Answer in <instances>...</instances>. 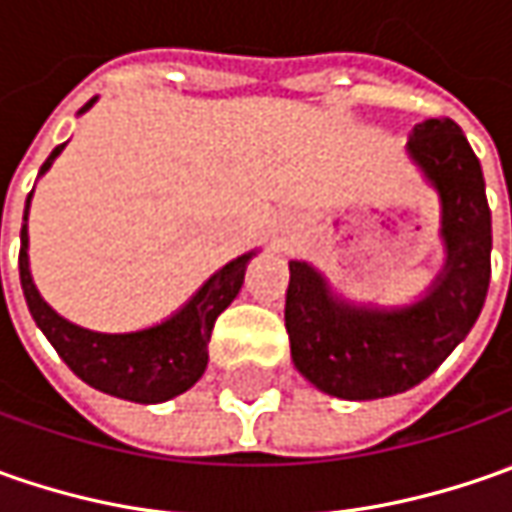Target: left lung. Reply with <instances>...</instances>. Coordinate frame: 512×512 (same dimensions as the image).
I'll return each mask as SVG.
<instances>
[{
	"mask_svg": "<svg viewBox=\"0 0 512 512\" xmlns=\"http://www.w3.org/2000/svg\"><path fill=\"white\" fill-rule=\"evenodd\" d=\"M407 156L436 190L444 262L407 305L350 302L305 259H290L285 327L296 370L327 396L370 402L424 382L476 325L490 285L482 165L453 119L410 130Z\"/></svg>",
	"mask_w": 512,
	"mask_h": 512,
	"instance_id": "left-lung-1",
	"label": "left lung"
}]
</instances>
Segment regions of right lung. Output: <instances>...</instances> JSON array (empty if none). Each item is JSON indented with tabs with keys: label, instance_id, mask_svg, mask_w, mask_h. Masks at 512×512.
Here are the masks:
<instances>
[{
	"label": "right lung",
	"instance_id": "1",
	"mask_svg": "<svg viewBox=\"0 0 512 512\" xmlns=\"http://www.w3.org/2000/svg\"><path fill=\"white\" fill-rule=\"evenodd\" d=\"M96 96L90 99L85 110L93 108ZM68 145V142H65ZM65 145L53 148L48 162L42 165L39 176H45L56 156ZM33 190L25 202V225H22V247H19V282L28 302L30 316L36 327L48 336L56 347L62 362L90 387L136 404H159L182 396L193 384L202 379L207 367V342L219 313L225 310L242 290L247 262L259 253L250 250L236 256L233 262L219 267L205 285L199 287L185 305L170 313L159 325L130 330V333H102L90 327L73 325L70 319L59 316L53 307L42 299L39 287L33 285L28 259V213ZM2 225V216H0Z\"/></svg>",
	"mask_w": 512,
	"mask_h": 512
}]
</instances>
